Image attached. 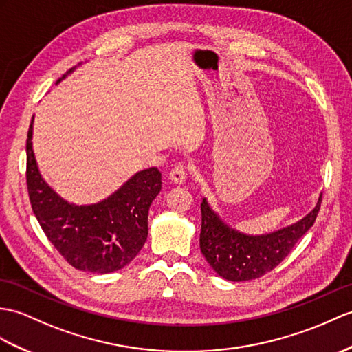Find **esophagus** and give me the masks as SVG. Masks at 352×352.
<instances>
[{
  "label": "esophagus",
  "mask_w": 352,
  "mask_h": 352,
  "mask_svg": "<svg viewBox=\"0 0 352 352\" xmlns=\"http://www.w3.org/2000/svg\"><path fill=\"white\" fill-rule=\"evenodd\" d=\"M169 178L173 179L174 183H184L187 178V168L184 165H175L169 173Z\"/></svg>",
  "instance_id": "34e87169"
}]
</instances>
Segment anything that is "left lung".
<instances>
[{"mask_svg":"<svg viewBox=\"0 0 352 352\" xmlns=\"http://www.w3.org/2000/svg\"><path fill=\"white\" fill-rule=\"evenodd\" d=\"M322 195L310 213L288 228L267 235H246L223 223L207 199L201 204L202 255L214 272L226 280L244 282L258 279L272 272L288 256L296 243L314 226L320 211Z\"/></svg>","mask_w":352,"mask_h":352,"instance_id":"8db88e82","label":"left lung"}]
</instances>
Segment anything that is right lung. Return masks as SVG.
Listing matches in <instances>:
<instances>
[{
    "mask_svg": "<svg viewBox=\"0 0 352 352\" xmlns=\"http://www.w3.org/2000/svg\"><path fill=\"white\" fill-rule=\"evenodd\" d=\"M32 121L34 117L27 139V187L32 211L49 241L82 272L106 274L126 267L148 235V210L162 189L160 170H139L109 198L93 206L69 204L38 173L31 142Z\"/></svg>",
    "mask_w": 352,
    "mask_h": 352,
    "instance_id": "1",
    "label": "right lung"
}]
</instances>
